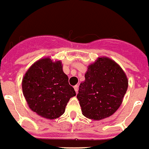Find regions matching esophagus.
Instances as JSON below:
<instances>
[{
	"instance_id": "obj_1",
	"label": "esophagus",
	"mask_w": 149,
	"mask_h": 149,
	"mask_svg": "<svg viewBox=\"0 0 149 149\" xmlns=\"http://www.w3.org/2000/svg\"><path fill=\"white\" fill-rule=\"evenodd\" d=\"M74 91H75L76 93H78V85H75V86H74Z\"/></svg>"
}]
</instances>
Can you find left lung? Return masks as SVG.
I'll return each instance as SVG.
<instances>
[{"mask_svg": "<svg viewBox=\"0 0 149 149\" xmlns=\"http://www.w3.org/2000/svg\"><path fill=\"white\" fill-rule=\"evenodd\" d=\"M84 77L77 95L82 114L93 120L113 115L128 89V79L122 68L110 58H99L89 65Z\"/></svg>", "mask_w": 149, "mask_h": 149, "instance_id": "obj_1", "label": "left lung"}]
</instances>
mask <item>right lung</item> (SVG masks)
Instances as JSON below:
<instances>
[{
  "label": "right lung",
  "instance_id": "add662e5",
  "mask_svg": "<svg viewBox=\"0 0 149 149\" xmlns=\"http://www.w3.org/2000/svg\"><path fill=\"white\" fill-rule=\"evenodd\" d=\"M22 90L30 108L49 119L63 115L70 98L76 95L63 72L61 62H53L48 58L38 61L27 70Z\"/></svg>",
  "mask_w": 149,
  "mask_h": 149
}]
</instances>
